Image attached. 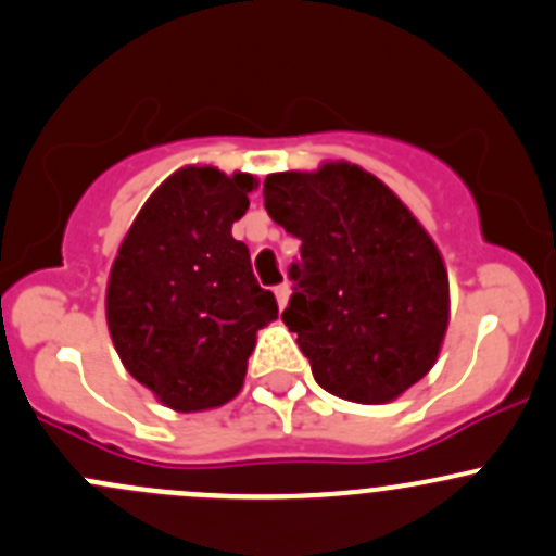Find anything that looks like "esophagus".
Listing matches in <instances>:
<instances>
[{"label":"esophagus","instance_id":"obj_1","mask_svg":"<svg viewBox=\"0 0 556 556\" xmlns=\"http://www.w3.org/2000/svg\"><path fill=\"white\" fill-rule=\"evenodd\" d=\"M273 291H276V300H278V307H280V311H283V307H286V302H289V294H291V286H289V283H278V286H276V289H273Z\"/></svg>","mask_w":556,"mask_h":556}]
</instances>
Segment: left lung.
<instances>
[{"instance_id": "8db88e82", "label": "left lung", "mask_w": 556, "mask_h": 556, "mask_svg": "<svg viewBox=\"0 0 556 556\" xmlns=\"http://www.w3.org/2000/svg\"><path fill=\"white\" fill-rule=\"evenodd\" d=\"M265 208L302 240L283 320L324 391L382 404L431 371L450 320L442 254L377 176L351 163L270 174Z\"/></svg>"}]
</instances>
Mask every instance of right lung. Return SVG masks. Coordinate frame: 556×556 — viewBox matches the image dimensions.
Instances as JSON below:
<instances>
[{
	"label": "right lung",
	"instance_id": "add662e5",
	"mask_svg": "<svg viewBox=\"0 0 556 556\" xmlns=\"http://www.w3.org/2000/svg\"><path fill=\"white\" fill-rule=\"evenodd\" d=\"M251 174L190 165L163 181L130 225L106 286V324L125 369L176 412L238 396L256 331L278 302L251 273L232 225Z\"/></svg>",
	"mask_w": 556,
	"mask_h": 556
}]
</instances>
